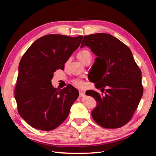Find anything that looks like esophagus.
Masks as SVG:
<instances>
[{
	"label": "esophagus",
	"instance_id": "1",
	"mask_svg": "<svg viewBox=\"0 0 156 156\" xmlns=\"http://www.w3.org/2000/svg\"><path fill=\"white\" fill-rule=\"evenodd\" d=\"M85 95V92L83 90H79V97H83Z\"/></svg>",
	"mask_w": 156,
	"mask_h": 156
}]
</instances>
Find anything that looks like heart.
<instances>
[{"label": "heart", "mask_w": 156, "mask_h": 156, "mask_svg": "<svg viewBox=\"0 0 156 156\" xmlns=\"http://www.w3.org/2000/svg\"><path fill=\"white\" fill-rule=\"evenodd\" d=\"M77 56L80 61H81L83 63H84V61H85L88 58L90 57L91 55H90V53L88 50L83 49L79 52L77 55ZM72 82L75 86L79 88H84L85 87V83H84L83 80L81 79H73Z\"/></svg>", "instance_id": "b5f03b06"}]
</instances>
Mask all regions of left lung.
Here are the masks:
<instances>
[{"instance_id": "1", "label": "left lung", "mask_w": 156, "mask_h": 156, "mask_svg": "<svg viewBox=\"0 0 156 156\" xmlns=\"http://www.w3.org/2000/svg\"><path fill=\"white\" fill-rule=\"evenodd\" d=\"M85 45L97 56L98 75L93 83L104 93L86 92L97 101L92 116L104 128H119L131 120L143 96L141 71L128 47L112 35L84 36L81 48Z\"/></svg>"}]
</instances>
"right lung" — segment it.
<instances>
[{"label": "right lung", "mask_w": 156, "mask_h": 156, "mask_svg": "<svg viewBox=\"0 0 156 156\" xmlns=\"http://www.w3.org/2000/svg\"><path fill=\"white\" fill-rule=\"evenodd\" d=\"M83 36L48 34L36 40L22 56L15 88L17 111L34 128L51 131L66 119L79 97L73 86L53 87L56 69H63L70 55L81 44Z\"/></svg>", "instance_id": "obj_1"}]
</instances>
